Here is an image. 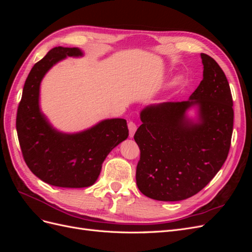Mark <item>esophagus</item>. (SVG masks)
I'll use <instances>...</instances> for the list:
<instances>
[{"label":"esophagus","mask_w":252,"mask_h":252,"mask_svg":"<svg viewBox=\"0 0 252 252\" xmlns=\"http://www.w3.org/2000/svg\"><path fill=\"white\" fill-rule=\"evenodd\" d=\"M128 129H129V136H130V138H133V135H134V133H135V131H136V125H135V123H133V122H129L128 123Z\"/></svg>","instance_id":"1"}]
</instances>
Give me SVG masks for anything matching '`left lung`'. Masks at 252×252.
<instances>
[{"instance_id":"8db88e82","label":"left lung","mask_w":252,"mask_h":252,"mask_svg":"<svg viewBox=\"0 0 252 252\" xmlns=\"http://www.w3.org/2000/svg\"><path fill=\"white\" fill-rule=\"evenodd\" d=\"M203 80L184 102L146 106L134 134L141 150L135 180L150 199L175 202L196 194L215 178L229 152L232 96L226 75L211 57L201 53ZM197 109L194 119L187 116Z\"/></svg>"}]
</instances>
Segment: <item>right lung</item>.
Segmentation results:
<instances>
[{"mask_svg": "<svg viewBox=\"0 0 252 252\" xmlns=\"http://www.w3.org/2000/svg\"><path fill=\"white\" fill-rule=\"evenodd\" d=\"M67 57H83L80 48L55 47L30 70L17 113V131L28 168L49 185L83 188L94 185L109 152L128 138L124 119H107L75 133L53 127L40 108L43 78Z\"/></svg>", "mask_w": 252, "mask_h": 252, "instance_id": "right-lung-1", "label": "right lung"}]
</instances>
